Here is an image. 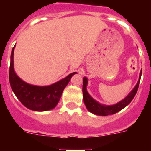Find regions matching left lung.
<instances>
[{
    "label": "left lung",
    "mask_w": 151,
    "mask_h": 151,
    "mask_svg": "<svg viewBox=\"0 0 151 151\" xmlns=\"http://www.w3.org/2000/svg\"><path fill=\"white\" fill-rule=\"evenodd\" d=\"M141 72L140 73V77L138 79V83L136 84L135 87L133 88V90L128 94L126 97L119 101V103L116 104L114 105H110V106H106V105L101 104L100 103L96 101L95 100L93 99L91 97L90 94H88V92L87 91V85H88V78L86 77H84L83 78V87H82V92H83V98H84V103H85L86 108L88 109L89 112L94 113L95 115L97 116H108V115H113L115 113H118L119 111H120L123 108L129 105L131 103V101H132L134 97L135 96L137 91L138 89V86H139L140 80H141Z\"/></svg>",
    "instance_id": "1"
}]
</instances>
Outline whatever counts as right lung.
I'll use <instances>...</instances> for the list:
<instances>
[{"label": "right lung", "mask_w": 151, "mask_h": 151, "mask_svg": "<svg viewBox=\"0 0 151 151\" xmlns=\"http://www.w3.org/2000/svg\"><path fill=\"white\" fill-rule=\"evenodd\" d=\"M13 47L10 56V73L9 79L13 91L24 106L34 111H47L54 109L57 105L62 95L63 91L69 82L73 75L69 74L66 78L60 80L53 85L48 86H37L28 84L22 81L16 74L13 68Z\"/></svg>", "instance_id": "1"}]
</instances>
